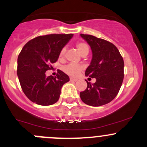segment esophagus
I'll return each instance as SVG.
<instances>
[{
    "instance_id": "obj_1",
    "label": "esophagus",
    "mask_w": 147,
    "mask_h": 147,
    "mask_svg": "<svg viewBox=\"0 0 147 147\" xmlns=\"http://www.w3.org/2000/svg\"><path fill=\"white\" fill-rule=\"evenodd\" d=\"M70 81L71 82H76V81H78V80L77 79H75V78H70Z\"/></svg>"
}]
</instances>
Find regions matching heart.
I'll list each match as a JSON object with an SVG mask.
<instances>
[{
  "instance_id": "b5f03b06",
  "label": "heart",
  "mask_w": 147,
  "mask_h": 147,
  "mask_svg": "<svg viewBox=\"0 0 147 147\" xmlns=\"http://www.w3.org/2000/svg\"><path fill=\"white\" fill-rule=\"evenodd\" d=\"M77 49H78V52L82 55L83 54L86 53V52H89V47H88V45L84 42H79L76 45ZM65 52H66V49L65 47L62 48L59 52V58H63L65 56ZM62 70L65 74L68 75L70 77H77L80 74V72L82 70V67L80 65H77V64L69 63L67 65H65L62 67Z\"/></svg>"
}]
</instances>
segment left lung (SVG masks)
Returning a JSON list of instances; mask_svg holds the SVG:
<instances>
[{
	"mask_svg": "<svg viewBox=\"0 0 147 147\" xmlns=\"http://www.w3.org/2000/svg\"><path fill=\"white\" fill-rule=\"evenodd\" d=\"M92 51L90 64L85 76L95 78V83L87 82L88 87L80 93L81 100L90 106H100L113 100L123 80L124 62L114 45L94 36L80 34Z\"/></svg>",
	"mask_w": 147,
	"mask_h": 147,
	"instance_id": "obj_1",
	"label": "left lung"
}]
</instances>
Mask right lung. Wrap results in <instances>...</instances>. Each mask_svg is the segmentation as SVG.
I'll return each mask as SVG.
<instances>
[{"label":"right lung","instance_id":"1","mask_svg":"<svg viewBox=\"0 0 147 147\" xmlns=\"http://www.w3.org/2000/svg\"><path fill=\"white\" fill-rule=\"evenodd\" d=\"M72 36V34L40 36L23 47L17 61V75L24 94L33 102L50 105L58 101L69 76L61 70L57 77H47L45 72L52 69L50 63L57 61L60 50Z\"/></svg>","mask_w":147,"mask_h":147}]
</instances>
